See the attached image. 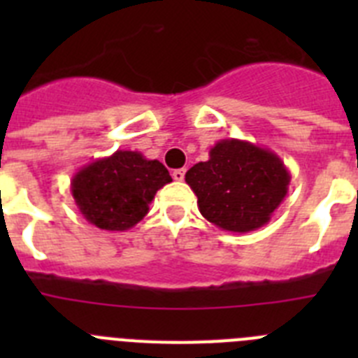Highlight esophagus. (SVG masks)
Wrapping results in <instances>:
<instances>
[{"instance_id": "obj_1", "label": "esophagus", "mask_w": 358, "mask_h": 358, "mask_svg": "<svg viewBox=\"0 0 358 358\" xmlns=\"http://www.w3.org/2000/svg\"><path fill=\"white\" fill-rule=\"evenodd\" d=\"M185 173H186V170H185V169H177V170H173V172H172L173 181H182V179H185Z\"/></svg>"}]
</instances>
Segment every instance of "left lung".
Here are the masks:
<instances>
[{"label":"left lung","mask_w":358,"mask_h":358,"mask_svg":"<svg viewBox=\"0 0 358 358\" xmlns=\"http://www.w3.org/2000/svg\"><path fill=\"white\" fill-rule=\"evenodd\" d=\"M185 179L202 217L224 231L249 233L283 202L290 172L273 150L231 138L215 143L210 159L194 164Z\"/></svg>","instance_id":"1"}]
</instances>
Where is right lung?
<instances>
[{"mask_svg": "<svg viewBox=\"0 0 358 358\" xmlns=\"http://www.w3.org/2000/svg\"><path fill=\"white\" fill-rule=\"evenodd\" d=\"M172 181L169 170L141 152L116 150L85 164L71 179V195L84 218L106 231H127L148 213L157 189Z\"/></svg>", "mask_w": 358, "mask_h": 358, "instance_id": "right-lung-1", "label": "right lung"}]
</instances>
